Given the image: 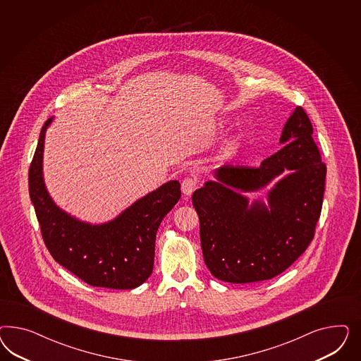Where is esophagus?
Masks as SVG:
<instances>
[{
	"label": "esophagus",
	"instance_id": "esophagus-1",
	"mask_svg": "<svg viewBox=\"0 0 361 361\" xmlns=\"http://www.w3.org/2000/svg\"><path fill=\"white\" fill-rule=\"evenodd\" d=\"M197 180L193 177H186L181 183V190L185 197L192 196V193L196 190Z\"/></svg>",
	"mask_w": 361,
	"mask_h": 361
}]
</instances>
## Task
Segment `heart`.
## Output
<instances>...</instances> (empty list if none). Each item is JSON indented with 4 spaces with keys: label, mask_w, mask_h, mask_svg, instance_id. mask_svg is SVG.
<instances>
[{
    "label": "heart",
    "mask_w": 361,
    "mask_h": 361,
    "mask_svg": "<svg viewBox=\"0 0 361 361\" xmlns=\"http://www.w3.org/2000/svg\"><path fill=\"white\" fill-rule=\"evenodd\" d=\"M240 137H243V133H240V136H238V139H240Z\"/></svg>",
    "instance_id": "1"
}]
</instances>
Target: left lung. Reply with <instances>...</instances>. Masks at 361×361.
Instances as JSON below:
<instances>
[{"label":"left lung","mask_w":361,"mask_h":361,"mask_svg":"<svg viewBox=\"0 0 361 361\" xmlns=\"http://www.w3.org/2000/svg\"><path fill=\"white\" fill-rule=\"evenodd\" d=\"M312 124L296 107L281 135L283 147L258 168L224 165L193 193L204 261L213 276L229 283L267 281L305 252L320 217L326 164L312 139ZM286 175L284 176L283 173ZM283 177L262 200L257 191Z\"/></svg>","instance_id":"8db88e82"}]
</instances>
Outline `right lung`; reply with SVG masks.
Segmentation results:
<instances>
[{"instance_id": "obj_1", "label": "right lung", "mask_w": 361, "mask_h": 361, "mask_svg": "<svg viewBox=\"0 0 361 361\" xmlns=\"http://www.w3.org/2000/svg\"><path fill=\"white\" fill-rule=\"evenodd\" d=\"M44 123L29 171V193L47 250L56 262L94 287L132 290L152 274L156 233L181 197L172 180L104 224L80 221L59 208L44 180Z\"/></svg>"}]
</instances>
